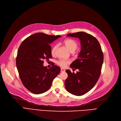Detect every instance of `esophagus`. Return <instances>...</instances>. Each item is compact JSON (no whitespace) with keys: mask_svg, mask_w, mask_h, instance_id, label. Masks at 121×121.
<instances>
[{"mask_svg":"<svg viewBox=\"0 0 121 121\" xmlns=\"http://www.w3.org/2000/svg\"><path fill=\"white\" fill-rule=\"evenodd\" d=\"M65 69L63 68H61V72H65Z\"/></svg>","mask_w":121,"mask_h":121,"instance_id":"obj_1","label":"esophagus"}]
</instances>
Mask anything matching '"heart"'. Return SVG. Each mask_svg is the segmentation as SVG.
I'll list each match as a JSON object with an SVG mask.
<instances>
[{
  "instance_id": "heart-1",
  "label": "heart",
  "mask_w": 121,
  "mask_h": 121,
  "mask_svg": "<svg viewBox=\"0 0 121 121\" xmlns=\"http://www.w3.org/2000/svg\"><path fill=\"white\" fill-rule=\"evenodd\" d=\"M64 43L66 46V47L68 48V49L70 52H74L77 48V42L73 39H66L64 41ZM57 49V45H54L51 50V52L52 55H54L55 54L56 50ZM69 63V61L61 59L58 61L57 62L58 64L61 67H65L66 66L68 63Z\"/></svg>"
}]
</instances>
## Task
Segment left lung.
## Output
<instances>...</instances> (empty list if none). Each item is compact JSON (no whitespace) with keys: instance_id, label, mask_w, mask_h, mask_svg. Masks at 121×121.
Wrapping results in <instances>:
<instances>
[{"instance_id":"left-lung-1","label":"left lung","mask_w":121,"mask_h":121,"mask_svg":"<svg viewBox=\"0 0 121 121\" xmlns=\"http://www.w3.org/2000/svg\"><path fill=\"white\" fill-rule=\"evenodd\" d=\"M67 37L79 39L81 51L78 58L70 66L76 73L69 70L65 80L66 90L71 94L80 96L93 88L98 80L101 73L104 61V55L99 41L92 35L83 32L68 34Z\"/></svg>"}]
</instances>
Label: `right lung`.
<instances>
[{"mask_svg": "<svg viewBox=\"0 0 121 121\" xmlns=\"http://www.w3.org/2000/svg\"><path fill=\"white\" fill-rule=\"evenodd\" d=\"M61 36H52L43 33L26 38L18 48L16 65L23 85L35 94L47 91L54 79L59 74V66L48 69L43 66L44 60L52 58L50 44Z\"/></svg>", "mask_w": 121, "mask_h": 121, "instance_id": "add662e5", "label": "right lung"}]
</instances>
